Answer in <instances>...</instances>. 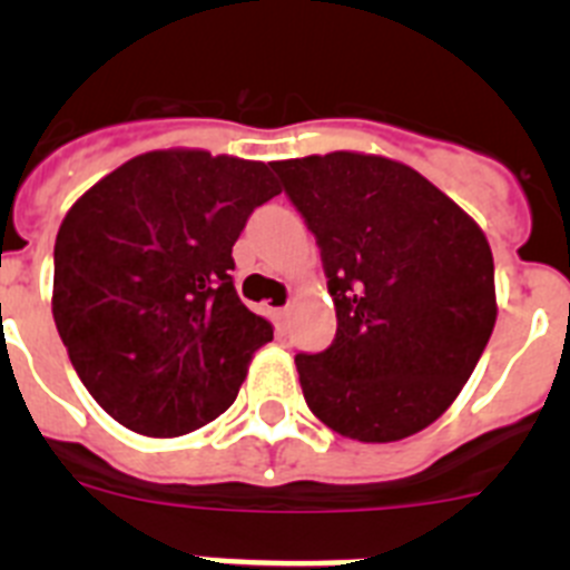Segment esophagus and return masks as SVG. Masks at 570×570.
I'll list each match as a JSON object with an SVG mask.
<instances>
[{"label": "esophagus", "mask_w": 570, "mask_h": 570, "mask_svg": "<svg viewBox=\"0 0 570 570\" xmlns=\"http://www.w3.org/2000/svg\"><path fill=\"white\" fill-rule=\"evenodd\" d=\"M274 314H276V325H279V328H285V322H288V305H282V308H276Z\"/></svg>", "instance_id": "34e87169"}]
</instances>
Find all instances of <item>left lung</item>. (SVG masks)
Here are the masks:
<instances>
[{
	"mask_svg": "<svg viewBox=\"0 0 570 570\" xmlns=\"http://www.w3.org/2000/svg\"><path fill=\"white\" fill-rule=\"evenodd\" d=\"M320 245L336 336L296 354L308 407L336 434L396 442L440 420L493 322V256L471 216L407 165L334 150L271 163Z\"/></svg>",
	"mask_w": 570,
	"mask_h": 570,
	"instance_id": "1",
	"label": "left lung"
}]
</instances>
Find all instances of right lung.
<instances>
[{
	"label": "right lung",
	"instance_id": "obj_1",
	"mask_svg": "<svg viewBox=\"0 0 570 570\" xmlns=\"http://www.w3.org/2000/svg\"><path fill=\"white\" fill-rule=\"evenodd\" d=\"M279 194L268 165L150 150L99 179L59 225L53 322L90 396L145 436L228 411L268 320L234 288V242Z\"/></svg>",
	"mask_w": 570,
	"mask_h": 570
}]
</instances>
